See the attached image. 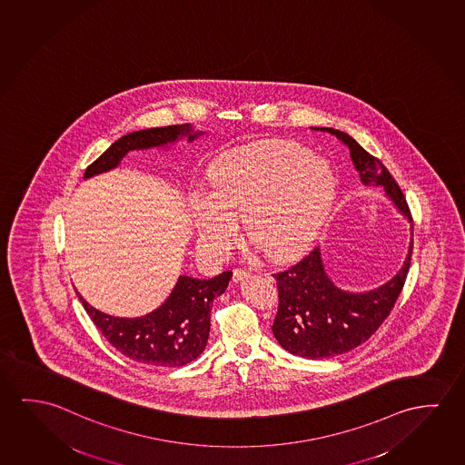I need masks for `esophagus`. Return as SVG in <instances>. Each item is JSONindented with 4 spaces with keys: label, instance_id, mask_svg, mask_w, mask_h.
<instances>
[{
    "label": "esophagus",
    "instance_id": "34e87169",
    "mask_svg": "<svg viewBox=\"0 0 465 465\" xmlns=\"http://www.w3.org/2000/svg\"><path fill=\"white\" fill-rule=\"evenodd\" d=\"M250 277V272L243 271V269H235L233 271V280L235 282H242V280L248 279Z\"/></svg>",
    "mask_w": 465,
    "mask_h": 465
}]
</instances>
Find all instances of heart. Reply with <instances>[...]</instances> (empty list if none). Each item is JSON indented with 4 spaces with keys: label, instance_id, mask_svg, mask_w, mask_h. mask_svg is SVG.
<instances>
[{
    "label": "heart",
    "instance_id": "b5f03b06",
    "mask_svg": "<svg viewBox=\"0 0 465 465\" xmlns=\"http://www.w3.org/2000/svg\"><path fill=\"white\" fill-rule=\"evenodd\" d=\"M336 198V177L321 157L296 143H267L222 157L207 173L206 193L193 194L196 240L214 258L246 236L269 258L292 259L319 235Z\"/></svg>",
    "mask_w": 465,
    "mask_h": 465
}]
</instances>
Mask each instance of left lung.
Returning <instances> with one entry per match:
<instances>
[{
	"mask_svg": "<svg viewBox=\"0 0 465 465\" xmlns=\"http://www.w3.org/2000/svg\"><path fill=\"white\" fill-rule=\"evenodd\" d=\"M329 132L350 148L351 159L364 185L383 186L401 214L412 223L408 203L380 159L341 130L311 127ZM412 240L401 271L385 285L367 293H350L333 285L322 264L321 250L314 248L300 262L273 273L279 288V311L272 325L283 350L306 359L343 354L365 343L394 308L411 267Z\"/></svg>",
	"mask_w": 465,
	"mask_h": 465,
	"instance_id": "1",
	"label": "left lung"
}]
</instances>
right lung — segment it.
<instances>
[{"mask_svg":"<svg viewBox=\"0 0 465 465\" xmlns=\"http://www.w3.org/2000/svg\"><path fill=\"white\" fill-rule=\"evenodd\" d=\"M201 134L193 132L190 124L132 132L86 167L85 179L114 169L129 151L164 146L185 135L188 142H193ZM230 279V271L209 280L180 275L164 304L136 319L104 314L90 306L80 294L79 298L103 336L125 358L140 364L180 367L194 361L206 348L213 301L225 292Z\"/></svg>","mask_w":465,"mask_h":465,"instance_id":"right-lung-1","label":"right lung"}]
</instances>
